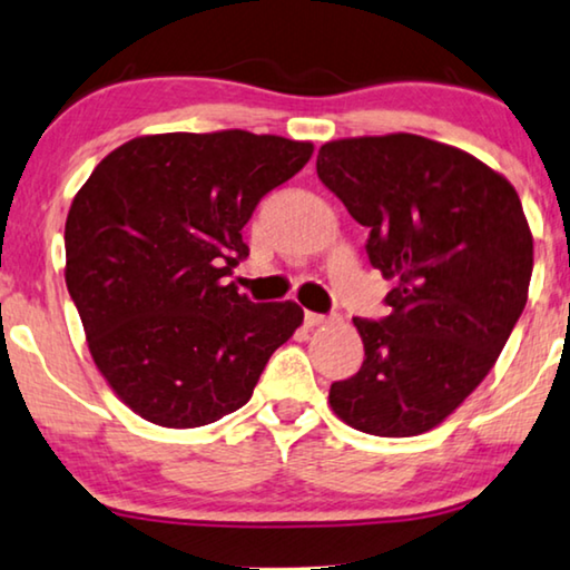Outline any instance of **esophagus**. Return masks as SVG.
Segmentation results:
<instances>
[{
    "instance_id": "34e87169",
    "label": "esophagus",
    "mask_w": 570,
    "mask_h": 570,
    "mask_svg": "<svg viewBox=\"0 0 570 570\" xmlns=\"http://www.w3.org/2000/svg\"><path fill=\"white\" fill-rule=\"evenodd\" d=\"M303 322H306V326H318V324H326V322H330V316H324V314H314V311H306V316H303Z\"/></svg>"
}]
</instances>
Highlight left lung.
I'll return each mask as SVG.
<instances>
[{"label":"left lung","mask_w":570,"mask_h":570,"mask_svg":"<svg viewBox=\"0 0 570 570\" xmlns=\"http://www.w3.org/2000/svg\"><path fill=\"white\" fill-rule=\"evenodd\" d=\"M316 174L357 223L394 287L389 316L353 318L365 361L330 404L355 431H431L470 396L527 306L532 233L513 186L485 163L417 135L322 145Z\"/></svg>","instance_id":"obj_1"}]
</instances>
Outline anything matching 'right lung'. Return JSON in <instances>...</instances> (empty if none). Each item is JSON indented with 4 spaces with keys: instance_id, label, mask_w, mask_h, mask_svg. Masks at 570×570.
I'll use <instances>...</instances> for the list:
<instances>
[{
    "instance_id": "add662e5",
    "label": "right lung",
    "mask_w": 570,
    "mask_h": 570,
    "mask_svg": "<svg viewBox=\"0 0 570 570\" xmlns=\"http://www.w3.org/2000/svg\"><path fill=\"white\" fill-rule=\"evenodd\" d=\"M314 145L223 129L129 139L69 207L67 291L98 371L137 415L215 423L252 400L298 303H252L223 277L248 256L244 225Z\"/></svg>"
}]
</instances>
